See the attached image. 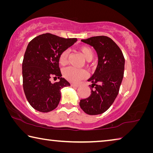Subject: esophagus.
I'll return each mask as SVG.
<instances>
[{
    "mask_svg": "<svg viewBox=\"0 0 153 153\" xmlns=\"http://www.w3.org/2000/svg\"><path fill=\"white\" fill-rule=\"evenodd\" d=\"M71 87H74V88H78L79 85V84H71Z\"/></svg>",
    "mask_w": 153,
    "mask_h": 153,
    "instance_id": "obj_1",
    "label": "esophagus"
}]
</instances>
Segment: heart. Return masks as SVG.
Masks as SVG:
<instances>
[{
    "instance_id": "b5f03b06",
    "label": "heart",
    "mask_w": 153,
    "mask_h": 153,
    "mask_svg": "<svg viewBox=\"0 0 153 153\" xmlns=\"http://www.w3.org/2000/svg\"><path fill=\"white\" fill-rule=\"evenodd\" d=\"M79 49L88 61H90L94 57V52L88 46H82ZM69 54V49H65L62 52L59 57V62L61 65H65L68 63ZM63 74L65 78L68 81L71 82H78L88 76V72L83 69L68 67L63 69Z\"/></svg>"
}]
</instances>
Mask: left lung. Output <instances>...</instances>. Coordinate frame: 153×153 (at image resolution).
<instances>
[{
  "label": "left lung",
  "instance_id": "1",
  "mask_svg": "<svg viewBox=\"0 0 153 153\" xmlns=\"http://www.w3.org/2000/svg\"><path fill=\"white\" fill-rule=\"evenodd\" d=\"M82 42L92 46L98 57L94 74L88 81L91 95L80 100L79 105L89 115H98L105 112L117 97L124 76L125 59L120 48L106 36H96Z\"/></svg>",
  "mask_w": 153,
  "mask_h": 153
}]
</instances>
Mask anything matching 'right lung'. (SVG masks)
<instances>
[{
	"mask_svg": "<svg viewBox=\"0 0 153 153\" xmlns=\"http://www.w3.org/2000/svg\"><path fill=\"white\" fill-rule=\"evenodd\" d=\"M76 38L65 39L45 33L30 41L25 53L22 73L25 94L36 110L49 112L57 108L61 99V89L70 85L59 67L62 52L73 45ZM51 77L60 79L52 84Z\"/></svg>",
	"mask_w": 153,
	"mask_h": 153,
	"instance_id": "obj_1",
	"label": "right lung"
}]
</instances>
